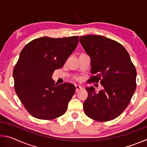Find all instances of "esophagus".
Segmentation results:
<instances>
[{"mask_svg": "<svg viewBox=\"0 0 147 147\" xmlns=\"http://www.w3.org/2000/svg\"><path fill=\"white\" fill-rule=\"evenodd\" d=\"M75 88H76V92H78V91H79L80 90V89H82L83 88L81 86H80V85H76L75 86Z\"/></svg>", "mask_w": 147, "mask_h": 147, "instance_id": "1", "label": "esophagus"}]
</instances>
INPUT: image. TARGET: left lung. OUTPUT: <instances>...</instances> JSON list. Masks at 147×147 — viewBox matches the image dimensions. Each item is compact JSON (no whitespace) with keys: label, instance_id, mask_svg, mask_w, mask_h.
Here are the masks:
<instances>
[{"label":"left lung","instance_id":"obj_1","mask_svg":"<svg viewBox=\"0 0 147 147\" xmlns=\"http://www.w3.org/2000/svg\"><path fill=\"white\" fill-rule=\"evenodd\" d=\"M80 42L91 59V82H100L97 93L88 87L84 102L86 115L93 120H113L123 112L136 89V69L124 47L112 39L96 35L80 37Z\"/></svg>","mask_w":147,"mask_h":147}]
</instances>
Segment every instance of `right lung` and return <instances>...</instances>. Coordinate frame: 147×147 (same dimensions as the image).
Masks as SVG:
<instances>
[{
    "label": "right lung",
    "mask_w": 147,
    "mask_h": 147,
    "mask_svg": "<svg viewBox=\"0 0 147 147\" xmlns=\"http://www.w3.org/2000/svg\"><path fill=\"white\" fill-rule=\"evenodd\" d=\"M78 42V36L41 37L21 51L13 72L15 90L34 117L50 120L65 113L75 86L67 82L55 84L52 75L63 66Z\"/></svg>",
    "instance_id": "1"
}]
</instances>
